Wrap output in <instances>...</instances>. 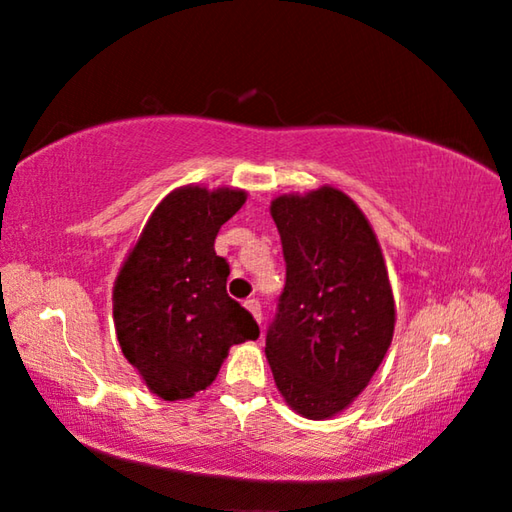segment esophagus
Here are the masks:
<instances>
[{
	"label": "esophagus",
	"instance_id": "esophagus-1",
	"mask_svg": "<svg viewBox=\"0 0 512 512\" xmlns=\"http://www.w3.org/2000/svg\"><path fill=\"white\" fill-rule=\"evenodd\" d=\"M248 308L250 313H253V318L257 320V322H262V306H259V301L257 299H246V304H243Z\"/></svg>",
	"mask_w": 512,
	"mask_h": 512
}]
</instances>
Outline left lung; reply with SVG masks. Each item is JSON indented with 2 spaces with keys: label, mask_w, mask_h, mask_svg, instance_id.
<instances>
[{
  "label": "left lung",
  "mask_w": 512,
  "mask_h": 512,
  "mask_svg": "<svg viewBox=\"0 0 512 512\" xmlns=\"http://www.w3.org/2000/svg\"><path fill=\"white\" fill-rule=\"evenodd\" d=\"M285 287L266 329V359L292 410L325 420L348 408L383 362L394 297L369 220L336 187L271 204Z\"/></svg>",
  "instance_id": "obj_1"
}]
</instances>
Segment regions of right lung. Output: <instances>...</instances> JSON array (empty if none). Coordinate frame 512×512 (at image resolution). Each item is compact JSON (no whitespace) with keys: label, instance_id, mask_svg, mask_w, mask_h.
Masks as SVG:
<instances>
[{"label":"right lung","instance_id":"1","mask_svg":"<svg viewBox=\"0 0 512 512\" xmlns=\"http://www.w3.org/2000/svg\"><path fill=\"white\" fill-rule=\"evenodd\" d=\"M243 190L187 185L155 208L122 264L113 318L122 355L164 401L190 399L218 376L227 350L255 341L253 315L227 294L229 264L215 255L220 227Z\"/></svg>","mask_w":512,"mask_h":512}]
</instances>
